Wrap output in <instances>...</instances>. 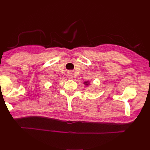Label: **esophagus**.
Returning <instances> with one entry per match:
<instances>
[{
    "mask_svg": "<svg viewBox=\"0 0 150 150\" xmlns=\"http://www.w3.org/2000/svg\"><path fill=\"white\" fill-rule=\"evenodd\" d=\"M67 77L68 79H71L73 78V73L71 72H68L67 73Z\"/></svg>",
    "mask_w": 150,
    "mask_h": 150,
    "instance_id": "1",
    "label": "esophagus"
}]
</instances>
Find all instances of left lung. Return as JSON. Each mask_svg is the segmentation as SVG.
<instances>
[{
	"instance_id": "left-lung-1",
	"label": "left lung",
	"mask_w": 150,
	"mask_h": 150,
	"mask_svg": "<svg viewBox=\"0 0 150 150\" xmlns=\"http://www.w3.org/2000/svg\"><path fill=\"white\" fill-rule=\"evenodd\" d=\"M84 84L86 86H88V85H90V82H89V81H86V82H84Z\"/></svg>"
}]
</instances>
